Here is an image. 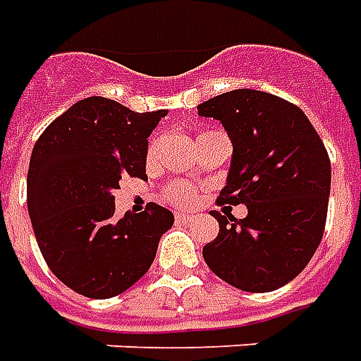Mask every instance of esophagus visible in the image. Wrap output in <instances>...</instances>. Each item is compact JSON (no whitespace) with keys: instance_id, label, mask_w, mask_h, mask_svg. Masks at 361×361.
Wrapping results in <instances>:
<instances>
[{"instance_id":"34e87169","label":"esophagus","mask_w":361,"mask_h":361,"mask_svg":"<svg viewBox=\"0 0 361 361\" xmlns=\"http://www.w3.org/2000/svg\"><path fill=\"white\" fill-rule=\"evenodd\" d=\"M192 219L194 217L188 216V214H176V221H178V224H190Z\"/></svg>"}]
</instances>
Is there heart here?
<instances>
[{
    "label": "heart",
    "instance_id": "obj_1",
    "mask_svg": "<svg viewBox=\"0 0 361 361\" xmlns=\"http://www.w3.org/2000/svg\"><path fill=\"white\" fill-rule=\"evenodd\" d=\"M153 153H155V142L149 145L147 155L152 157ZM163 194H165L167 202H171L173 206H180V208L192 206L194 202L198 200V190L192 185H188V183H171V185L165 186V192Z\"/></svg>",
    "mask_w": 361,
    "mask_h": 361
}]
</instances>
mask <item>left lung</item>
Listing matches in <instances>:
<instances>
[{"label": "left lung", "mask_w": 361, "mask_h": 361, "mask_svg": "<svg viewBox=\"0 0 361 361\" xmlns=\"http://www.w3.org/2000/svg\"><path fill=\"white\" fill-rule=\"evenodd\" d=\"M233 142L231 169L217 200L249 214L221 216L202 255L209 270L243 291H274L307 267L323 239L331 159L303 111L264 91L235 89L198 104Z\"/></svg>", "instance_id": "left-lung-1"}]
</instances>
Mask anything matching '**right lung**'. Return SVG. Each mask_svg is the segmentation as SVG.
<instances>
[{
  "instance_id": "right-lung-1",
  "label": "right lung",
  "mask_w": 361,
  "mask_h": 361,
  "mask_svg": "<svg viewBox=\"0 0 361 361\" xmlns=\"http://www.w3.org/2000/svg\"><path fill=\"white\" fill-rule=\"evenodd\" d=\"M165 114L89 97L54 120L32 147L27 206L38 249L79 295L106 299L134 286L175 221L153 202L118 219L112 196L124 176L145 178L147 137Z\"/></svg>"
}]
</instances>
